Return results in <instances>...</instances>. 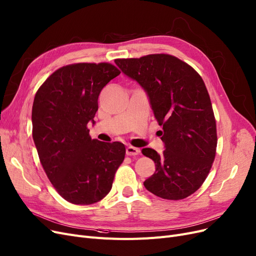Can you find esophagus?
<instances>
[{
  "label": "esophagus",
  "mask_w": 256,
  "mask_h": 256,
  "mask_svg": "<svg viewBox=\"0 0 256 256\" xmlns=\"http://www.w3.org/2000/svg\"><path fill=\"white\" fill-rule=\"evenodd\" d=\"M140 154V150L135 146H128L126 148V155L128 156H136Z\"/></svg>",
  "instance_id": "obj_1"
}]
</instances>
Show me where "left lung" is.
<instances>
[{"label": "left lung", "instance_id": "obj_1", "mask_svg": "<svg viewBox=\"0 0 256 256\" xmlns=\"http://www.w3.org/2000/svg\"><path fill=\"white\" fill-rule=\"evenodd\" d=\"M119 68L150 97L166 150L146 148L156 171L144 182L148 191L168 200L192 195L204 182L216 154V120L209 92L191 65L168 54L116 59Z\"/></svg>", "mask_w": 256, "mask_h": 256}]
</instances>
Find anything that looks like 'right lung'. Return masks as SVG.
I'll use <instances>...</instances> for the list:
<instances>
[{"mask_svg": "<svg viewBox=\"0 0 256 256\" xmlns=\"http://www.w3.org/2000/svg\"><path fill=\"white\" fill-rule=\"evenodd\" d=\"M120 72L108 62L68 64L36 92L32 120L38 155L52 186L68 202L101 200L124 160V144L92 139L88 128L100 92Z\"/></svg>", "mask_w": 256, "mask_h": 256, "instance_id": "right-lung-1", "label": "right lung"}]
</instances>
